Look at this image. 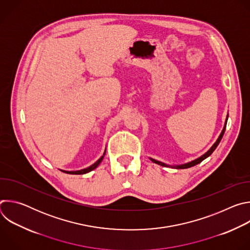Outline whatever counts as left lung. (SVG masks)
<instances>
[{
	"instance_id": "1",
	"label": "left lung",
	"mask_w": 250,
	"mask_h": 250,
	"mask_svg": "<svg viewBox=\"0 0 250 250\" xmlns=\"http://www.w3.org/2000/svg\"><path fill=\"white\" fill-rule=\"evenodd\" d=\"M228 118H229V116L227 117V120H226V123H225V126H224V128H223V130H222V132H221V134H220V136H219V138L217 139V141L215 142V144H213V146L205 153V154H203L201 157H199V158H197V159H195V160H193V161H191V162H188V163H185V164H181V165H174V166H171V165H167V164H165V163H163V162H160V161H158V160H155V159H153V158H150V160L152 161V162H154V163H156V164H158V165H161V166H165V167H173V168H176V169H186V168H190V167H192V166H195V165H197V164H199L200 162H202L204 159H206L207 157H208L212 152H213V150H215L216 148H217V146H219V144H220V141L222 140V138H223V136H224V133H225V130H226V126H227V123H228Z\"/></svg>"
}]
</instances>
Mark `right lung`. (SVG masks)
<instances>
[{"label": "right lung", "instance_id": "obj_1", "mask_svg": "<svg viewBox=\"0 0 250 250\" xmlns=\"http://www.w3.org/2000/svg\"><path fill=\"white\" fill-rule=\"evenodd\" d=\"M104 154H105V150H104V155L98 160V161H96L93 165H91V166H89L88 168H85V169H82V170H78V171H64V170H61V171H63V172H65V173H67V174H75V175H78V174H85V173H88V172H90V171H92V170H94L95 168H97L98 166H99V164L102 162V160H103V158H104Z\"/></svg>", "mask_w": 250, "mask_h": 250}]
</instances>
